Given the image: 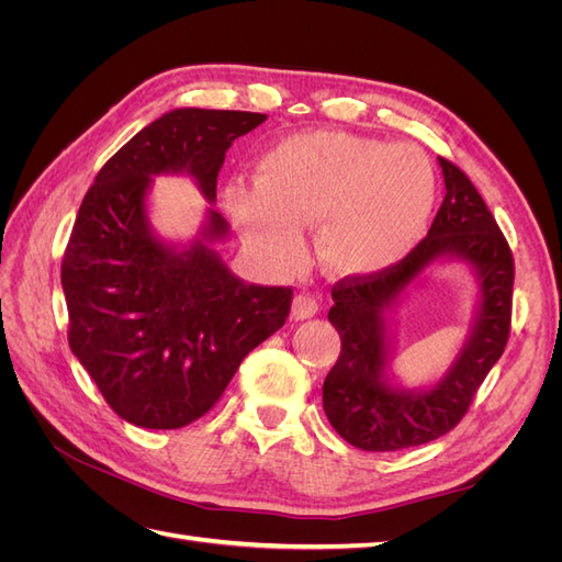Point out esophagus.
I'll return each instance as SVG.
<instances>
[{"label": "esophagus", "instance_id": "esophagus-1", "mask_svg": "<svg viewBox=\"0 0 562 562\" xmlns=\"http://www.w3.org/2000/svg\"><path fill=\"white\" fill-rule=\"evenodd\" d=\"M318 310H321V304H318V300H316L314 295H310V293L295 295V300H293V316H295L297 321L316 316Z\"/></svg>", "mask_w": 562, "mask_h": 562}]
</instances>
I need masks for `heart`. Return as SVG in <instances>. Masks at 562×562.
Instances as JSON below:
<instances>
[{"instance_id": "heart-1", "label": "heart", "mask_w": 562, "mask_h": 562, "mask_svg": "<svg viewBox=\"0 0 562 562\" xmlns=\"http://www.w3.org/2000/svg\"><path fill=\"white\" fill-rule=\"evenodd\" d=\"M225 203L267 262L293 265L300 227L314 223L318 262L339 277H366L398 265L422 241L436 203V171L415 145L304 131L271 145L255 184H229Z\"/></svg>"}]
</instances>
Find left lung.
<instances>
[{
	"label": "left lung",
	"instance_id": "obj_1",
	"mask_svg": "<svg viewBox=\"0 0 562 562\" xmlns=\"http://www.w3.org/2000/svg\"><path fill=\"white\" fill-rule=\"evenodd\" d=\"M438 164L446 199L427 239L394 267L333 285L328 321L342 349L323 382V411L347 443L368 452L422 446L454 429L499 361L512 330V250L473 182L448 159L438 157ZM436 261L469 263L480 300L465 345L445 378L431 387L405 390L390 372L393 336L387 314Z\"/></svg>",
	"mask_w": 562,
	"mask_h": 562
}]
</instances>
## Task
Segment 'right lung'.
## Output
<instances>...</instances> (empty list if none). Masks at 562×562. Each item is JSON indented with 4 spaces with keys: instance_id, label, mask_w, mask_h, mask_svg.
Returning a JSON list of instances; mask_svg holds the SVG:
<instances>
[{
    "instance_id": "obj_1",
    "label": "right lung",
    "mask_w": 562,
    "mask_h": 562,
    "mask_svg": "<svg viewBox=\"0 0 562 562\" xmlns=\"http://www.w3.org/2000/svg\"><path fill=\"white\" fill-rule=\"evenodd\" d=\"M267 114L180 108L161 114L100 168L63 258L70 349L112 411L143 429L206 415L246 356L288 318L291 288L234 277L213 244L229 225L209 209L187 244L149 223L155 176H190L215 203L229 145Z\"/></svg>"
}]
</instances>
